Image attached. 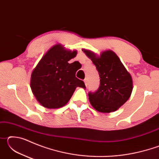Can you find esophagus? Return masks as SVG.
<instances>
[{
  "label": "esophagus",
  "mask_w": 159,
  "mask_h": 159,
  "mask_svg": "<svg viewBox=\"0 0 159 159\" xmlns=\"http://www.w3.org/2000/svg\"><path fill=\"white\" fill-rule=\"evenodd\" d=\"M84 83H85V86H87V85H88V79H85V80H84Z\"/></svg>",
  "instance_id": "obj_1"
}]
</instances>
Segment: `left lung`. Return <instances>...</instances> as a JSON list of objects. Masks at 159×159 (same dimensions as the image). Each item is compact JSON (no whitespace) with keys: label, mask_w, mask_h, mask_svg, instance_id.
Returning <instances> with one entry per match:
<instances>
[{"label":"left lung","mask_w":159,"mask_h":159,"mask_svg":"<svg viewBox=\"0 0 159 159\" xmlns=\"http://www.w3.org/2000/svg\"><path fill=\"white\" fill-rule=\"evenodd\" d=\"M83 50L95 65L100 79L98 90L88 93L91 105L102 113L116 111L127 102L133 91L130 74L113 51H104L97 56L90 50Z\"/></svg>","instance_id":"obj_1"}]
</instances>
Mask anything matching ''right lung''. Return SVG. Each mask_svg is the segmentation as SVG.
Returning <instances> with one entry per match:
<instances>
[{"mask_svg": "<svg viewBox=\"0 0 159 159\" xmlns=\"http://www.w3.org/2000/svg\"><path fill=\"white\" fill-rule=\"evenodd\" d=\"M76 50H66L57 44L45 54L32 71L30 86L37 101L48 109L64 107L77 87L85 88L76 77L80 68L79 61H69L76 56Z\"/></svg>", "mask_w": 159, "mask_h": 159, "instance_id": "obj_1", "label": "right lung"}]
</instances>
